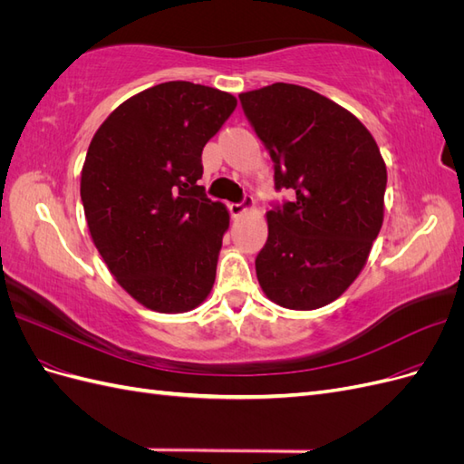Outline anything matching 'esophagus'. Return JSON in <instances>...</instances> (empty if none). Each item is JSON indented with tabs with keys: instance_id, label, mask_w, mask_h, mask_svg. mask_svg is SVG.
<instances>
[{
	"instance_id": "obj_1",
	"label": "esophagus",
	"mask_w": 464,
	"mask_h": 464,
	"mask_svg": "<svg viewBox=\"0 0 464 464\" xmlns=\"http://www.w3.org/2000/svg\"><path fill=\"white\" fill-rule=\"evenodd\" d=\"M251 207V201L249 199H246L244 203H230L228 205V210H230V215L232 217H240L246 208H249Z\"/></svg>"
}]
</instances>
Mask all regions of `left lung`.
I'll return each mask as SVG.
<instances>
[{
  "label": "left lung",
  "mask_w": 464,
  "mask_h": 464,
  "mask_svg": "<svg viewBox=\"0 0 464 464\" xmlns=\"http://www.w3.org/2000/svg\"><path fill=\"white\" fill-rule=\"evenodd\" d=\"M240 104L271 154L275 189L292 195L266 213L259 285L290 310L327 305L354 283L382 230V152L358 118L305 87L275 82Z\"/></svg>",
  "instance_id": "8db88e82"
}]
</instances>
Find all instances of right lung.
Returning a JSON list of instances; mask_svg holds the SVG:
<instances>
[{"instance_id":"right-lung-1","label":"right lung","mask_w":464,"mask_h":464,"mask_svg":"<svg viewBox=\"0 0 464 464\" xmlns=\"http://www.w3.org/2000/svg\"><path fill=\"white\" fill-rule=\"evenodd\" d=\"M234 108L218 89L162 82L118 106L89 145L81 201L92 242L154 312H189L215 285L228 213L198 179L203 147Z\"/></svg>"}]
</instances>
